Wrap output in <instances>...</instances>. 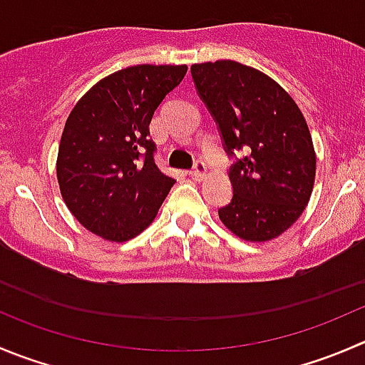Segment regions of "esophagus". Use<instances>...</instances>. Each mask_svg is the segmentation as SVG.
<instances>
[{"mask_svg":"<svg viewBox=\"0 0 365 365\" xmlns=\"http://www.w3.org/2000/svg\"><path fill=\"white\" fill-rule=\"evenodd\" d=\"M190 175H192L194 180H203L205 175H207V164H205L201 158H197V160L194 162V168L192 171H190Z\"/></svg>","mask_w":365,"mask_h":365,"instance_id":"1","label":"esophagus"}]
</instances>
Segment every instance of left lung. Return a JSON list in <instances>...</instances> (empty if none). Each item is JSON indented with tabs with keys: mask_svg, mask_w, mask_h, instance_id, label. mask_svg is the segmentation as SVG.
Instances as JSON below:
<instances>
[{
	"mask_svg": "<svg viewBox=\"0 0 365 365\" xmlns=\"http://www.w3.org/2000/svg\"><path fill=\"white\" fill-rule=\"evenodd\" d=\"M190 73L232 158L233 196L219 208V217L244 240L282 235L303 214L316 178V153L302 110L272 78L244 63H194Z\"/></svg>",
	"mask_w": 365,
	"mask_h": 365,
	"instance_id": "8db88e82",
	"label": "left lung"
}]
</instances>
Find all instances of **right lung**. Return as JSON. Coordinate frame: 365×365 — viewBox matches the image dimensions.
Listing matches in <instances>:
<instances>
[{"instance_id":"1","label":"right lung","mask_w":365,"mask_h":365,"mask_svg":"<svg viewBox=\"0 0 365 365\" xmlns=\"http://www.w3.org/2000/svg\"><path fill=\"white\" fill-rule=\"evenodd\" d=\"M187 66L126 67L98 81L63 126L56 178L67 208L114 242L150 226L176 180L155 164L150 123Z\"/></svg>"}]
</instances>
